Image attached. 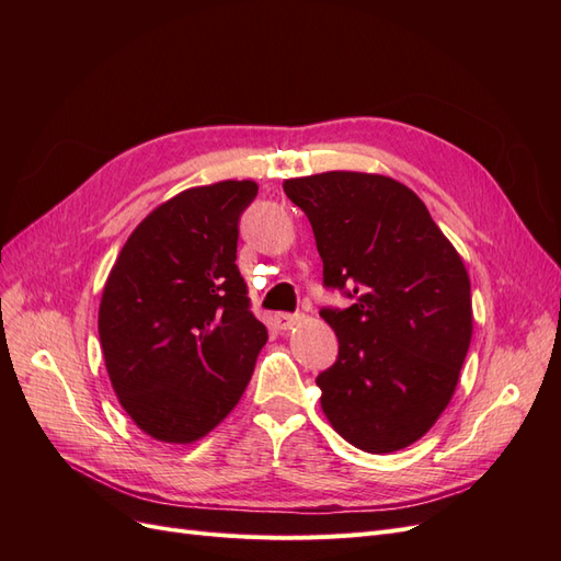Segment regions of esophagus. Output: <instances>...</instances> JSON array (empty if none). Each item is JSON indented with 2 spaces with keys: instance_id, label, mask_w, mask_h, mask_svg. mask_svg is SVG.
Segmentation results:
<instances>
[{
  "instance_id": "esophagus-1",
  "label": "esophagus",
  "mask_w": 561,
  "mask_h": 561,
  "mask_svg": "<svg viewBox=\"0 0 561 561\" xmlns=\"http://www.w3.org/2000/svg\"><path fill=\"white\" fill-rule=\"evenodd\" d=\"M301 318V313H276V325L278 330H293L295 325H299Z\"/></svg>"
}]
</instances>
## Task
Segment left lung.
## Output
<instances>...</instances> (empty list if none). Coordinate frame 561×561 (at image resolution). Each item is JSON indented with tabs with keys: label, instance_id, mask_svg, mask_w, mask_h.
<instances>
[{
	"label": "left lung",
	"instance_id": "left-lung-1",
	"mask_svg": "<svg viewBox=\"0 0 561 561\" xmlns=\"http://www.w3.org/2000/svg\"><path fill=\"white\" fill-rule=\"evenodd\" d=\"M283 190L309 217L325 285L355 297L320 311L339 339L336 363L316 379L322 412L363 451L414 445L447 410L470 348L461 254L393 178L330 171Z\"/></svg>",
	"mask_w": 561,
	"mask_h": 561
}]
</instances>
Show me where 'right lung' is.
Segmentation results:
<instances>
[{
    "mask_svg": "<svg viewBox=\"0 0 561 561\" xmlns=\"http://www.w3.org/2000/svg\"><path fill=\"white\" fill-rule=\"evenodd\" d=\"M257 182L184 190L151 210L110 271L98 334L114 393L145 435L206 437L239 404L266 328L236 266L239 217Z\"/></svg>",
    "mask_w": 561,
    "mask_h": 561,
    "instance_id": "right-lung-1",
    "label": "right lung"
}]
</instances>
